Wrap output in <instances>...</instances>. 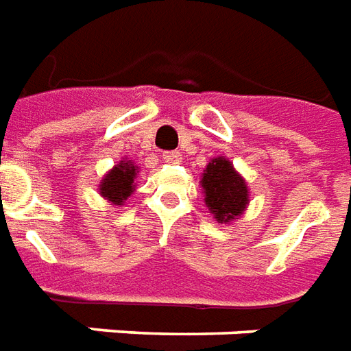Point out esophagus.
Here are the masks:
<instances>
[{
    "mask_svg": "<svg viewBox=\"0 0 351 351\" xmlns=\"http://www.w3.org/2000/svg\"><path fill=\"white\" fill-rule=\"evenodd\" d=\"M163 160L169 163H178L182 160V154H180L178 150H165V152H163Z\"/></svg>",
    "mask_w": 351,
    "mask_h": 351,
    "instance_id": "34e87169",
    "label": "esophagus"
}]
</instances>
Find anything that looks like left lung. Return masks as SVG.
I'll list each match as a JSON object with an SVG mask.
<instances>
[{"label":"left lung","mask_w":351,"mask_h":351,"mask_svg":"<svg viewBox=\"0 0 351 351\" xmlns=\"http://www.w3.org/2000/svg\"><path fill=\"white\" fill-rule=\"evenodd\" d=\"M204 201L219 223L238 219L249 202L247 186L225 158H215L202 173Z\"/></svg>","instance_id":"left-lung-1"}]
</instances>
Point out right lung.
I'll use <instances>...</instances> for the list:
<instances>
[{
  "label": "right lung",
  "mask_w": 351,
  "mask_h": 351,
  "mask_svg": "<svg viewBox=\"0 0 351 351\" xmlns=\"http://www.w3.org/2000/svg\"><path fill=\"white\" fill-rule=\"evenodd\" d=\"M134 176H136V167L132 165V162L117 165L100 184V193L106 199H110L113 204H123L126 197H130V193L134 191Z\"/></svg>",
  "instance_id": "1"
}]
</instances>
